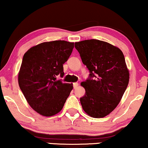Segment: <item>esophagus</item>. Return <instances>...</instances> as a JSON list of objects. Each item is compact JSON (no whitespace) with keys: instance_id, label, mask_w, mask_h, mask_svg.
Masks as SVG:
<instances>
[{"instance_id":"obj_1","label":"esophagus","mask_w":148,"mask_h":148,"mask_svg":"<svg viewBox=\"0 0 148 148\" xmlns=\"http://www.w3.org/2000/svg\"><path fill=\"white\" fill-rule=\"evenodd\" d=\"M78 86H79V84L77 83V82H75V83H73V88H74V89H75V88H77Z\"/></svg>"}]
</instances>
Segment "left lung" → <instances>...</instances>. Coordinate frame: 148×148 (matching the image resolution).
Returning <instances> with one entry per match:
<instances>
[{"instance_id":"8db88e82","label":"left lung","mask_w":148,"mask_h":148,"mask_svg":"<svg viewBox=\"0 0 148 148\" xmlns=\"http://www.w3.org/2000/svg\"><path fill=\"white\" fill-rule=\"evenodd\" d=\"M90 77L81 83L86 95L80 99L88 116L104 118L116 109L129 82V71L118 47L97 39L75 43Z\"/></svg>"}]
</instances>
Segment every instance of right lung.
I'll list each match as a JSON object with an SVG mask.
<instances>
[{"instance_id": "right-lung-1", "label": "right lung", "mask_w": 148, "mask_h": 148, "mask_svg": "<svg viewBox=\"0 0 148 148\" xmlns=\"http://www.w3.org/2000/svg\"><path fill=\"white\" fill-rule=\"evenodd\" d=\"M74 43L43 42L24 53L18 73V84L24 97L35 112L45 117L62 110L73 90V84H63V64L71 54Z\"/></svg>"}]
</instances>
